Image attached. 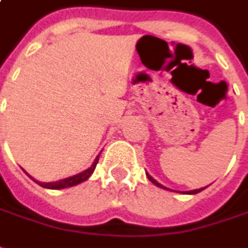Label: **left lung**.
<instances>
[{
    "instance_id": "obj_1",
    "label": "left lung",
    "mask_w": 248,
    "mask_h": 248,
    "mask_svg": "<svg viewBox=\"0 0 248 248\" xmlns=\"http://www.w3.org/2000/svg\"><path fill=\"white\" fill-rule=\"evenodd\" d=\"M146 176H148V179H149V181L152 182L153 185H156V186H157V187L166 188V190H168V188L164 187V186H163V185H160L159 182H157V181H155V179H153V178H152V176H151V175H149V173H146ZM203 188H205V187H202V188H197V190H191V191H186V193H187V194H197V193H200V191H202V190H203Z\"/></svg>"
}]
</instances>
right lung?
Here are the masks:
<instances>
[{"mask_svg":"<svg viewBox=\"0 0 248 248\" xmlns=\"http://www.w3.org/2000/svg\"><path fill=\"white\" fill-rule=\"evenodd\" d=\"M100 156V155H99ZM99 156H96L95 161L92 163V166L89 167L88 170H85V171H82V172L77 173L75 176H70V178H65V179H61V181L57 182H48V183H43V182H38L35 181L33 178H32L31 175H28L30 178H31L32 181H35L39 186L42 187H46V188H51V190H60V188H67V187H72V186H76V185H78V183H82V182H85L88 179L89 176L93 173L96 168V164H97V161H99Z\"/></svg>","mask_w":248,"mask_h":248,"instance_id":"1","label":"right lung"}]
</instances>
